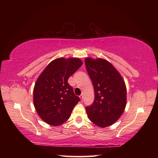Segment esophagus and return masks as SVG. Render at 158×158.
<instances>
[{
	"label": "esophagus",
	"mask_w": 158,
	"mask_h": 158,
	"mask_svg": "<svg viewBox=\"0 0 158 158\" xmlns=\"http://www.w3.org/2000/svg\"><path fill=\"white\" fill-rule=\"evenodd\" d=\"M79 98L81 99V101L82 102L83 100V95H80V96H79Z\"/></svg>",
	"instance_id": "obj_1"
}]
</instances>
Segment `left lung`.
Instances as JSON below:
<instances>
[{"label":"left lung","mask_w":158,"mask_h":158,"mask_svg":"<svg viewBox=\"0 0 158 158\" xmlns=\"http://www.w3.org/2000/svg\"><path fill=\"white\" fill-rule=\"evenodd\" d=\"M87 71L94 89L95 99L86 106L88 118L100 127L111 126L126 106V86L120 73L106 60L86 58Z\"/></svg>","instance_id":"8db88e82"}]
</instances>
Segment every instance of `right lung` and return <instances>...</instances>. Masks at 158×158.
Instances as JSON below:
<instances>
[{"label":"right lung","mask_w":158,"mask_h":158,"mask_svg":"<svg viewBox=\"0 0 158 158\" xmlns=\"http://www.w3.org/2000/svg\"><path fill=\"white\" fill-rule=\"evenodd\" d=\"M83 64L77 58H59L46 66L35 83L33 102L38 115L49 125L64 123L80 100L68 83Z\"/></svg>","instance_id":"1"}]
</instances>
